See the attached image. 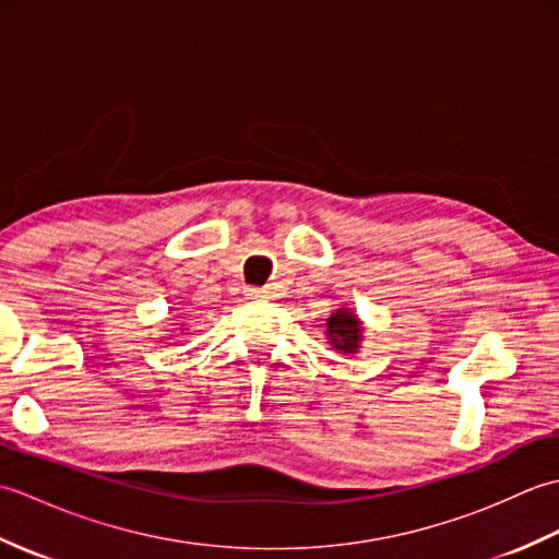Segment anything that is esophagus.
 I'll list each match as a JSON object with an SVG mask.
<instances>
[{"label":"esophagus","instance_id":"1","mask_svg":"<svg viewBox=\"0 0 559 559\" xmlns=\"http://www.w3.org/2000/svg\"><path fill=\"white\" fill-rule=\"evenodd\" d=\"M247 295L252 300H264V298H273V290L271 288H249Z\"/></svg>","mask_w":559,"mask_h":559}]
</instances>
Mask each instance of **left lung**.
Returning <instances> with one entry per match:
<instances>
[{"mask_svg": "<svg viewBox=\"0 0 559 559\" xmlns=\"http://www.w3.org/2000/svg\"><path fill=\"white\" fill-rule=\"evenodd\" d=\"M326 343L341 355H355L362 348L365 326L350 307H338L326 319Z\"/></svg>", "mask_w": 559, "mask_h": 559, "instance_id": "1", "label": "left lung"}]
</instances>
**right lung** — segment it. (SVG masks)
I'll list each match as a JSON object with an SVG mask.
<instances>
[{
	"mask_svg": "<svg viewBox=\"0 0 559 559\" xmlns=\"http://www.w3.org/2000/svg\"><path fill=\"white\" fill-rule=\"evenodd\" d=\"M173 326H175V324H173ZM180 326H182L180 331H185V324H180ZM173 334H175V331H170V336H173Z\"/></svg>",
	"mask_w": 559,
	"mask_h": 559,
	"instance_id": "obj_1",
	"label": "right lung"
}]
</instances>
